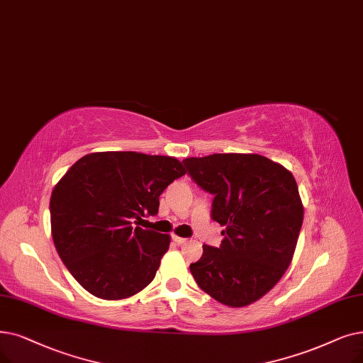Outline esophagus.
I'll return each instance as SVG.
<instances>
[{"instance_id": "1", "label": "esophagus", "mask_w": 363, "mask_h": 363, "mask_svg": "<svg viewBox=\"0 0 363 363\" xmlns=\"http://www.w3.org/2000/svg\"><path fill=\"white\" fill-rule=\"evenodd\" d=\"M173 242L175 243H178V245H184V243H186L188 242V239H185V238H179V235H173Z\"/></svg>"}]
</instances>
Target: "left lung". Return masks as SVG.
I'll use <instances>...</instances> for the list:
<instances>
[{"label": "left lung", "mask_w": 363, "mask_h": 363, "mask_svg": "<svg viewBox=\"0 0 363 363\" xmlns=\"http://www.w3.org/2000/svg\"><path fill=\"white\" fill-rule=\"evenodd\" d=\"M213 194L211 216L225 230L219 247L203 245L190 265L201 291L228 307L258 301L285 274L304 208L292 173L259 154H212L182 160Z\"/></svg>", "instance_id": "obj_1"}]
</instances>
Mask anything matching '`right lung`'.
Instances as JSON below:
<instances>
[{"mask_svg":"<svg viewBox=\"0 0 363 363\" xmlns=\"http://www.w3.org/2000/svg\"><path fill=\"white\" fill-rule=\"evenodd\" d=\"M182 175L175 157L106 151L82 157L55 185L52 238L87 292L114 301L150 285L170 235L133 223L159 212L160 194Z\"/></svg>","mask_w":363,"mask_h":363,"instance_id":"right-lung-1","label":"right lung"}]
</instances>
